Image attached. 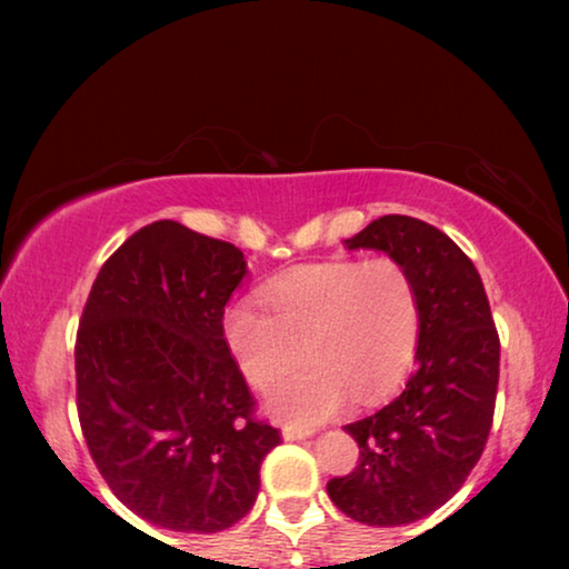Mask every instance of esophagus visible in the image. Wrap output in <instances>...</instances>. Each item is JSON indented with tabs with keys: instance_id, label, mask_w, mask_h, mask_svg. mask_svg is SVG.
<instances>
[{
	"instance_id": "esophagus-1",
	"label": "esophagus",
	"mask_w": 569,
	"mask_h": 569,
	"mask_svg": "<svg viewBox=\"0 0 569 569\" xmlns=\"http://www.w3.org/2000/svg\"><path fill=\"white\" fill-rule=\"evenodd\" d=\"M313 432L316 430H310V427H298V425H284L282 427V438L284 440H306Z\"/></svg>"
}]
</instances>
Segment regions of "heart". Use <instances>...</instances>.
I'll list each match as a JSON object with an SVG mask.
<instances>
[{
	"label": "heart",
	"mask_w": 569,
	"mask_h": 569,
	"mask_svg": "<svg viewBox=\"0 0 569 569\" xmlns=\"http://www.w3.org/2000/svg\"><path fill=\"white\" fill-rule=\"evenodd\" d=\"M263 306H232L224 337L243 376L261 391L298 368L302 355L310 360L269 396L271 411L292 422H318L347 396L357 403L380 399L415 357L417 287L393 259L295 269L263 290Z\"/></svg>",
	"instance_id": "obj_1"
}]
</instances>
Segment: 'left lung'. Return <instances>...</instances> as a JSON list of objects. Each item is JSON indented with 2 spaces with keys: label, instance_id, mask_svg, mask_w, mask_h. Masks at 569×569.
Wrapping results in <instances>:
<instances>
[{
  "label": "left lung",
  "instance_id": "8db88e82",
  "mask_svg": "<svg viewBox=\"0 0 569 569\" xmlns=\"http://www.w3.org/2000/svg\"><path fill=\"white\" fill-rule=\"evenodd\" d=\"M349 251L370 248L415 279L419 339L407 383L383 409L345 430L360 463L326 485L357 523L403 526L446 505L477 466L492 430L500 337L469 256L432 224L407 214L372 220Z\"/></svg>",
  "mask_w": 569,
  "mask_h": 569
}]
</instances>
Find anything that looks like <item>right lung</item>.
I'll list each match as a JSON object with an SVG mask.
<instances>
[{"label": "right lung", "instance_id": "obj_1", "mask_svg": "<svg viewBox=\"0 0 569 569\" xmlns=\"http://www.w3.org/2000/svg\"><path fill=\"white\" fill-rule=\"evenodd\" d=\"M243 251L181 222L137 230L98 271L74 345L77 415L111 492L147 523L217 533L282 442L253 417L222 316Z\"/></svg>", "mask_w": 569, "mask_h": 569}]
</instances>
